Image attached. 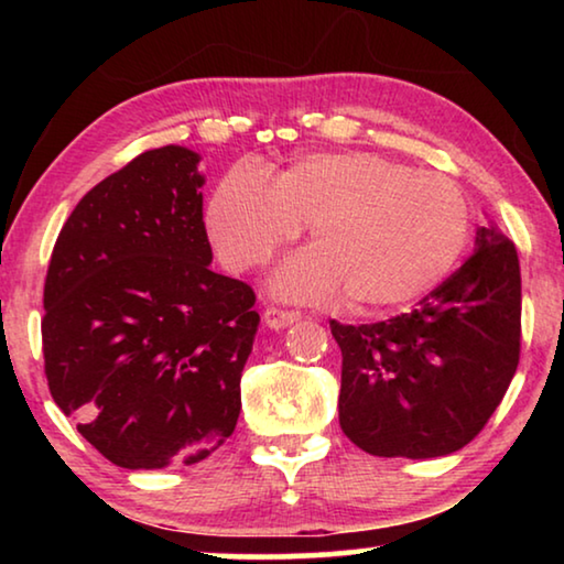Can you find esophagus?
<instances>
[{
	"instance_id": "1",
	"label": "esophagus",
	"mask_w": 564,
	"mask_h": 564,
	"mask_svg": "<svg viewBox=\"0 0 564 564\" xmlns=\"http://www.w3.org/2000/svg\"><path fill=\"white\" fill-rule=\"evenodd\" d=\"M299 318H301V311L279 308V305H265V311H263V321L269 328H285Z\"/></svg>"
}]
</instances>
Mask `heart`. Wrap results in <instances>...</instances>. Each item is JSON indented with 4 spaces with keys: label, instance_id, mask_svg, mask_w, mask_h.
I'll use <instances>...</instances> for the list:
<instances>
[{
    "label": "heart",
    "instance_id": "obj_1",
    "mask_svg": "<svg viewBox=\"0 0 564 564\" xmlns=\"http://www.w3.org/2000/svg\"><path fill=\"white\" fill-rule=\"evenodd\" d=\"M311 226L313 248L273 275L275 293L330 301L346 293L362 316L400 311L445 279L465 251V191L373 151L308 154L271 181L234 166L218 181L206 228L228 269L269 263Z\"/></svg>",
    "mask_w": 564,
    "mask_h": 564
}]
</instances>
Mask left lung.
I'll list each match as a JSON object with an SVG mask.
<instances>
[{
	"mask_svg": "<svg viewBox=\"0 0 564 564\" xmlns=\"http://www.w3.org/2000/svg\"><path fill=\"white\" fill-rule=\"evenodd\" d=\"M518 248L480 226L475 253L410 313L330 321L343 352L338 417L360 451L437 457L482 431L520 360Z\"/></svg>",
	"mask_w": 564,
	"mask_h": 564,
	"instance_id": "obj_1",
	"label": "left lung"
}]
</instances>
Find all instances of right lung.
Wrapping results in <instances>:
<instances>
[{
    "instance_id": "obj_1",
    "label": "right lung",
    "mask_w": 564,
    "mask_h": 564,
    "mask_svg": "<svg viewBox=\"0 0 564 564\" xmlns=\"http://www.w3.org/2000/svg\"><path fill=\"white\" fill-rule=\"evenodd\" d=\"M196 166L174 144L131 159L76 204L46 271L54 403L127 470L204 460L241 413L261 318L251 285L208 265Z\"/></svg>"
}]
</instances>
